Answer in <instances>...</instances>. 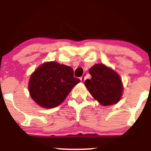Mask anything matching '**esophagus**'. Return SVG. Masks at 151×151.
<instances>
[{"label": "esophagus", "mask_w": 151, "mask_h": 151, "mask_svg": "<svg viewBox=\"0 0 151 151\" xmlns=\"http://www.w3.org/2000/svg\"><path fill=\"white\" fill-rule=\"evenodd\" d=\"M80 80H81L82 83L85 82V76H82V77H80Z\"/></svg>", "instance_id": "obj_1"}]
</instances>
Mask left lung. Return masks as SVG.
<instances>
[{"instance_id": "obj_1", "label": "left lung", "mask_w": 151, "mask_h": 151, "mask_svg": "<svg viewBox=\"0 0 151 151\" xmlns=\"http://www.w3.org/2000/svg\"><path fill=\"white\" fill-rule=\"evenodd\" d=\"M89 73L92 77L85 80V85L92 96L104 106L118 103L123 92L119 75L101 63L91 67Z\"/></svg>"}]
</instances>
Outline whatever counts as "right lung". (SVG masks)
Listing matches in <instances>:
<instances>
[{
  "mask_svg": "<svg viewBox=\"0 0 151 151\" xmlns=\"http://www.w3.org/2000/svg\"><path fill=\"white\" fill-rule=\"evenodd\" d=\"M80 80L74 77L72 68L56 62H47L31 74L28 89L31 98L44 108H53L66 99Z\"/></svg>",
  "mask_w": 151,
  "mask_h": 151,
  "instance_id": "add662e5",
  "label": "right lung"
}]
</instances>
